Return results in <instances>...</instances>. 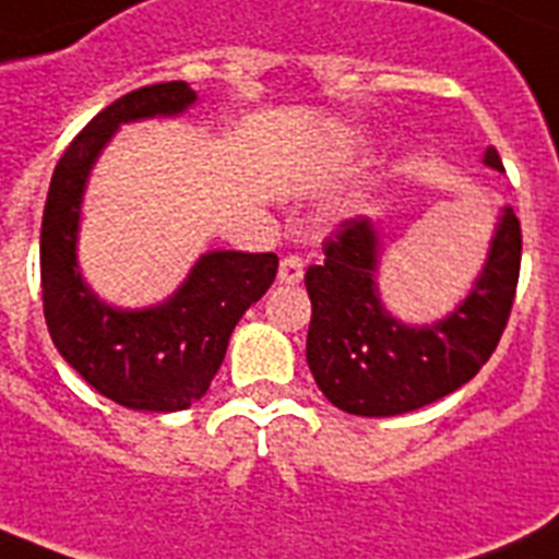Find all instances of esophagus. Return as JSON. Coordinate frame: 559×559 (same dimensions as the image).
I'll use <instances>...</instances> for the list:
<instances>
[{
  "label": "esophagus",
  "instance_id": "1",
  "mask_svg": "<svg viewBox=\"0 0 559 559\" xmlns=\"http://www.w3.org/2000/svg\"><path fill=\"white\" fill-rule=\"evenodd\" d=\"M304 278V261L298 255L281 258L278 266V281L281 284H298Z\"/></svg>",
  "mask_w": 559,
  "mask_h": 559
}]
</instances>
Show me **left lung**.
Instances as JSON below:
<instances>
[{
	"mask_svg": "<svg viewBox=\"0 0 559 559\" xmlns=\"http://www.w3.org/2000/svg\"><path fill=\"white\" fill-rule=\"evenodd\" d=\"M483 162L503 170L497 150H486ZM520 252V222L506 207L466 301L431 326H406L378 295L374 224H341L323 241V264L304 275L312 301L307 364L318 389L337 409L364 417L403 415L461 389L500 344L518 293Z\"/></svg>",
	"mask_w": 559,
	"mask_h": 559,
	"instance_id": "left-lung-1",
	"label": "left lung"
}]
</instances>
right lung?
<instances>
[{
    "instance_id": "obj_1",
    "label": "right lung",
    "mask_w": 559,
    "mask_h": 559,
    "mask_svg": "<svg viewBox=\"0 0 559 559\" xmlns=\"http://www.w3.org/2000/svg\"><path fill=\"white\" fill-rule=\"evenodd\" d=\"M192 102L195 91L187 82H162L107 105L56 164L41 215V301L50 337L84 381L128 409L178 412L199 401L222 367L236 323L278 272L275 252H207L170 301L150 309L102 304L82 281L79 213L102 147L124 121L178 116Z\"/></svg>"
}]
</instances>
